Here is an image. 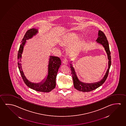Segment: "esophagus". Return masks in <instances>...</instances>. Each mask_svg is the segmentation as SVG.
I'll list each match as a JSON object with an SVG mask.
<instances>
[{
	"mask_svg": "<svg viewBox=\"0 0 126 126\" xmlns=\"http://www.w3.org/2000/svg\"><path fill=\"white\" fill-rule=\"evenodd\" d=\"M63 63L64 64H68V61L67 60V59L66 58H65V59H64L63 61Z\"/></svg>",
	"mask_w": 126,
	"mask_h": 126,
	"instance_id": "esophagus-1",
	"label": "esophagus"
}]
</instances>
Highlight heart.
Listing matches in <instances>:
<instances>
[{
	"label": "heart",
	"mask_w": 126,
	"mask_h": 126,
	"mask_svg": "<svg viewBox=\"0 0 126 126\" xmlns=\"http://www.w3.org/2000/svg\"><path fill=\"white\" fill-rule=\"evenodd\" d=\"M81 37L76 33H70L65 35L62 39V43L63 45H70L74 43L69 48L68 51L72 55H76L79 53L86 44L84 40H79Z\"/></svg>",
	"instance_id": "heart-1"
}]
</instances>
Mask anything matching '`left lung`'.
<instances>
[{
    "mask_svg": "<svg viewBox=\"0 0 126 126\" xmlns=\"http://www.w3.org/2000/svg\"><path fill=\"white\" fill-rule=\"evenodd\" d=\"M96 41L97 43H100V44L103 46V47L105 48V51L107 53L108 58L109 60L108 68L105 76H104V77L101 80L97 82L91 83H84L82 82L78 78L77 76L76 72H75L74 68L72 66V64H70V65H71L70 68L72 71L71 73L72 75L74 87L78 91H82V92H89V91H93L95 89H97V88L99 87L103 84L106 80V79L107 78L108 76L109 72V69L111 64V57L110 55L111 53L109 50V44L107 38L103 32H102L101 30L98 31V38L96 40Z\"/></svg>",
    "mask_w": 126,
    "mask_h": 126,
    "instance_id": "left-lung-1",
    "label": "left lung"
}]
</instances>
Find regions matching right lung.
<instances>
[{
    "mask_svg": "<svg viewBox=\"0 0 126 126\" xmlns=\"http://www.w3.org/2000/svg\"><path fill=\"white\" fill-rule=\"evenodd\" d=\"M38 32V30L35 28L31 29L26 32L22 40L17 54L18 67L21 76L24 82L27 86L35 91L43 92H49L56 87V76L58 70L61 64L60 58L55 56H50L48 67V75L47 78H45L39 83H32L27 79L24 75L21 67V58L23 53L24 47L26 40L30 39Z\"/></svg>",
    "mask_w": 126,
    "mask_h": 126,
    "instance_id": "obj_1",
    "label": "right lung"
}]
</instances>
